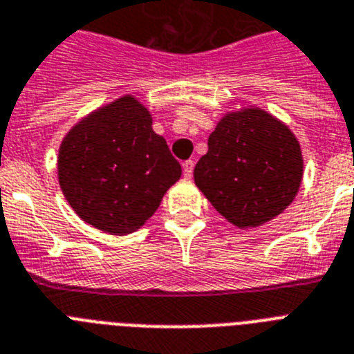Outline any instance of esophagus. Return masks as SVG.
Masks as SVG:
<instances>
[{
	"mask_svg": "<svg viewBox=\"0 0 354 354\" xmlns=\"http://www.w3.org/2000/svg\"><path fill=\"white\" fill-rule=\"evenodd\" d=\"M192 171H194V162H192V160H187V162H183V176L191 178Z\"/></svg>",
	"mask_w": 354,
	"mask_h": 354,
	"instance_id": "34e87169",
	"label": "esophagus"
}]
</instances>
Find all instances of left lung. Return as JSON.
I'll use <instances>...</instances> for the list:
<instances>
[{"label":"left lung","mask_w":354,"mask_h":354,"mask_svg":"<svg viewBox=\"0 0 354 354\" xmlns=\"http://www.w3.org/2000/svg\"><path fill=\"white\" fill-rule=\"evenodd\" d=\"M207 145L194 183L234 225L269 222L297 196L304 171L300 145L271 114L258 109L229 114Z\"/></svg>","instance_id":"8db88e82"}]
</instances>
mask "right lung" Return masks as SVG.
I'll use <instances>...</instances> for the list:
<instances>
[{
	"label": "right lung",
	"mask_w": 354,
	"mask_h": 354,
	"mask_svg": "<svg viewBox=\"0 0 354 354\" xmlns=\"http://www.w3.org/2000/svg\"><path fill=\"white\" fill-rule=\"evenodd\" d=\"M57 174L77 216L100 231L129 234L154 214L182 165L152 131L147 109L125 96L68 132Z\"/></svg>",
	"instance_id": "add662e5"
}]
</instances>
